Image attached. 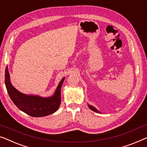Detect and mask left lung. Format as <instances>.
Returning <instances> with one entry per match:
<instances>
[{"label":"left lung","instance_id":"obj_1","mask_svg":"<svg viewBox=\"0 0 147 147\" xmlns=\"http://www.w3.org/2000/svg\"><path fill=\"white\" fill-rule=\"evenodd\" d=\"M89 106V107L90 108V109L92 110V111H95V112H96V113H99V111L98 110H97L96 109H95V107H93V106H91V105H88Z\"/></svg>","mask_w":147,"mask_h":147}]
</instances>
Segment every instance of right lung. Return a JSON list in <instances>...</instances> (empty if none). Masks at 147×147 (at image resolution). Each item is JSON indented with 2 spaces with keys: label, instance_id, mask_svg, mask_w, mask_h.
Masks as SVG:
<instances>
[{
  "label": "right lung",
  "instance_id": "right-lung-1",
  "mask_svg": "<svg viewBox=\"0 0 147 147\" xmlns=\"http://www.w3.org/2000/svg\"><path fill=\"white\" fill-rule=\"evenodd\" d=\"M63 78L52 97L43 98L34 95H26L19 92L10 84L8 67L5 69V85L10 99L19 109L34 117L47 116L56 112L61 103V87Z\"/></svg>",
  "mask_w": 147,
  "mask_h": 147
}]
</instances>
